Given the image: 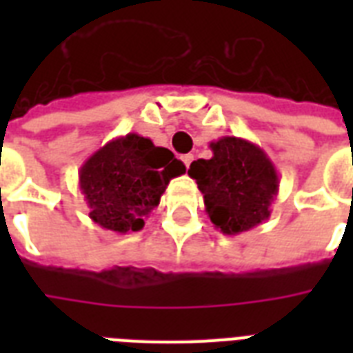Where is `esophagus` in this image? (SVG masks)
I'll return each mask as SVG.
<instances>
[{
  "label": "esophagus",
  "mask_w": 353,
  "mask_h": 353,
  "mask_svg": "<svg viewBox=\"0 0 353 353\" xmlns=\"http://www.w3.org/2000/svg\"><path fill=\"white\" fill-rule=\"evenodd\" d=\"M181 161H183V163H185V166H187V168H188V166H190V163H192V161H194V155L192 154L183 155Z\"/></svg>",
  "instance_id": "1"
}]
</instances>
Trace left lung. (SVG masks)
I'll return each mask as SVG.
<instances>
[{
    "instance_id": "obj_1",
    "label": "left lung",
    "mask_w": 353,
    "mask_h": 353,
    "mask_svg": "<svg viewBox=\"0 0 353 353\" xmlns=\"http://www.w3.org/2000/svg\"><path fill=\"white\" fill-rule=\"evenodd\" d=\"M212 157L194 161L188 176L203 194L205 212L223 234H240L271 216L279 174L260 146L241 137L210 143Z\"/></svg>"
}]
</instances>
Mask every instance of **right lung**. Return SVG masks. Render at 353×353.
<instances>
[{"mask_svg": "<svg viewBox=\"0 0 353 353\" xmlns=\"http://www.w3.org/2000/svg\"><path fill=\"white\" fill-rule=\"evenodd\" d=\"M168 148L128 133L112 139L80 166L79 187L90 218L106 231H141L144 218L159 205L168 183L185 174Z\"/></svg>", "mask_w": 353, "mask_h": 353, "instance_id": "right-lung-1", "label": "right lung"}]
</instances>
